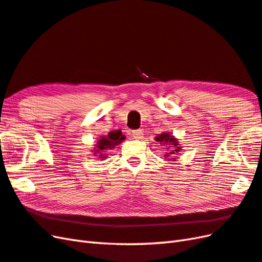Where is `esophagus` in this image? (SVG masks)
I'll use <instances>...</instances> for the list:
<instances>
[{"label":"esophagus","mask_w":262,"mask_h":262,"mask_svg":"<svg viewBox=\"0 0 262 262\" xmlns=\"http://www.w3.org/2000/svg\"><path fill=\"white\" fill-rule=\"evenodd\" d=\"M133 138L134 139H142L143 138V130L142 129H136L133 130Z\"/></svg>","instance_id":"1"}]
</instances>
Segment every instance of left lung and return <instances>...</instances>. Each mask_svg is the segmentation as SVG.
I'll use <instances>...</instances> for the list:
<instances>
[{
  "mask_svg": "<svg viewBox=\"0 0 262 262\" xmlns=\"http://www.w3.org/2000/svg\"><path fill=\"white\" fill-rule=\"evenodd\" d=\"M155 141L159 142L163 146H166L167 151L165 154V159L166 157H172L173 161H176V159H178V156L176 155H178L182 150V146L180 145L179 139L175 138V136H173V134L168 132H164L155 137Z\"/></svg>",
  "mask_w": 262,
  "mask_h": 262,
  "instance_id": "obj_1",
  "label": "left lung"
}]
</instances>
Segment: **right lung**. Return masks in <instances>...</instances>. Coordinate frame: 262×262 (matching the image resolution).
Segmentation results:
<instances>
[{
  "instance_id": "obj_1",
  "label": "right lung",
  "mask_w": 262,
  "mask_h": 262,
  "mask_svg": "<svg viewBox=\"0 0 262 262\" xmlns=\"http://www.w3.org/2000/svg\"><path fill=\"white\" fill-rule=\"evenodd\" d=\"M124 141H125V135H123L119 129L109 132L107 136H101L99 138V141L95 145L96 147H94V150H93L94 156L99 157L101 160L107 159V150L115 148V146L119 145Z\"/></svg>"
}]
</instances>
